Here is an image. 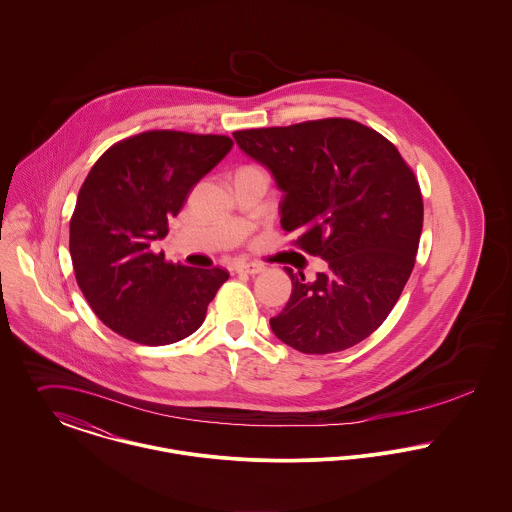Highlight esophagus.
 Instances as JSON below:
<instances>
[{
  "instance_id": "obj_1",
  "label": "esophagus",
  "mask_w": 512,
  "mask_h": 512,
  "mask_svg": "<svg viewBox=\"0 0 512 512\" xmlns=\"http://www.w3.org/2000/svg\"><path fill=\"white\" fill-rule=\"evenodd\" d=\"M237 273H247V275H259L265 271V267L261 263H239L235 265Z\"/></svg>"
}]
</instances>
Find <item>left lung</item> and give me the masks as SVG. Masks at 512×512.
Returning <instances> with one entry per match:
<instances>
[{
    "mask_svg": "<svg viewBox=\"0 0 512 512\" xmlns=\"http://www.w3.org/2000/svg\"><path fill=\"white\" fill-rule=\"evenodd\" d=\"M233 137L283 190L281 226L296 233L292 245L328 263L314 283L286 267L292 292L271 318L275 336L318 355L369 338L416 263L424 204L412 169L387 137L347 117Z\"/></svg>",
    "mask_w": 512,
    "mask_h": 512,
    "instance_id": "left-lung-1",
    "label": "left lung"
}]
</instances>
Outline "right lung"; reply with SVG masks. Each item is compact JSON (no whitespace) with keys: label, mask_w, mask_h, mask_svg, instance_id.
<instances>
[{"label":"right lung","mask_w":512,"mask_h":512,"mask_svg":"<svg viewBox=\"0 0 512 512\" xmlns=\"http://www.w3.org/2000/svg\"><path fill=\"white\" fill-rule=\"evenodd\" d=\"M231 147L228 135L153 129L117 141L88 172L70 218V257L90 308L115 334L169 345L202 326L228 271L169 263L151 243Z\"/></svg>","instance_id":"1"}]
</instances>
